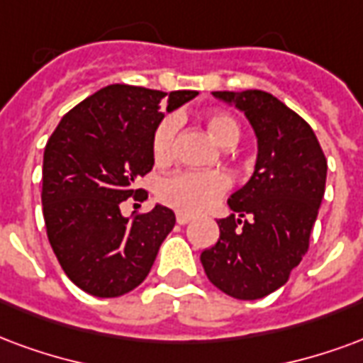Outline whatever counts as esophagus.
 Returning <instances> with one entry per match:
<instances>
[{"instance_id": "34e87169", "label": "esophagus", "mask_w": 363, "mask_h": 363, "mask_svg": "<svg viewBox=\"0 0 363 363\" xmlns=\"http://www.w3.org/2000/svg\"><path fill=\"white\" fill-rule=\"evenodd\" d=\"M190 221H192V216H189V213H177V223L179 225H186Z\"/></svg>"}]
</instances>
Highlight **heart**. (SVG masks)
I'll list each match as a JSON object with an SVG mask.
<instances>
[{
  "instance_id": "obj_1",
  "label": "heart",
  "mask_w": 363,
  "mask_h": 363,
  "mask_svg": "<svg viewBox=\"0 0 363 363\" xmlns=\"http://www.w3.org/2000/svg\"><path fill=\"white\" fill-rule=\"evenodd\" d=\"M206 127L209 134L223 147L235 146L240 138L238 121L227 111H211L206 115ZM179 121L174 115L163 117L155 127L152 138V154L157 163H167L173 157L174 136ZM230 186L229 174L223 171H174L163 177L155 194L169 208L184 213H198L211 208Z\"/></svg>"
}]
</instances>
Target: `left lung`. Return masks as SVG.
Segmentation results:
<instances>
[{
	"label": "left lung",
	"instance_id": "obj_1",
	"mask_svg": "<svg viewBox=\"0 0 363 363\" xmlns=\"http://www.w3.org/2000/svg\"><path fill=\"white\" fill-rule=\"evenodd\" d=\"M248 117L257 136L256 171L229 198L219 240L203 250L206 275L238 300H257L283 286L302 262L325 194L327 160L311 127L262 90L213 92Z\"/></svg>",
	"mask_w": 363,
	"mask_h": 363
}]
</instances>
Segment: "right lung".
I'll list each match as a JSON object with an SVG mask.
<instances>
[{
  "label": "right lung",
  "mask_w": 363,
  "mask_h": 363,
  "mask_svg": "<svg viewBox=\"0 0 363 363\" xmlns=\"http://www.w3.org/2000/svg\"><path fill=\"white\" fill-rule=\"evenodd\" d=\"M194 90L161 92L111 84L61 119L44 150L42 206L48 238L67 277L99 298L127 294L147 277L174 213L155 206L121 216L134 181L154 167L152 138L163 119L196 98ZM147 196V194H146Z\"/></svg>",
  "instance_id": "1"
}]
</instances>
